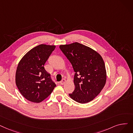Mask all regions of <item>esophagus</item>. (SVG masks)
Here are the masks:
<instances>
[{
  "instance_id": "obj_1",
  "label": "esophagus",
  "mask_w": 133,
  "mask_h": 133,
  "mask_svg": "<svg viewBox=\"0 0 133 133\" xmlns=\"http://www.w3.org/2000/svg\"><path fill=\"white\" fill-rule=\"evenodd\" d=\"M66 79H63L61 81V82H60V83L61 85H63V84H64L66 83Z\"/></svg>"
}]
</instances>
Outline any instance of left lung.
I'll return each instance as SVG.
<instances>
[{
  "mask_svg": "<svg viewBox=\"0 0 133 133\" xmlns=\"http://www.w3.org/2000/svg\"><path fill=\"white\" fill-rule=\"evenodd\" d=\"M59 48L75 72V89L69 94L70 97L82 104L92 101L106 83L105 66L102 56L94 50L78 42L61 45Z\"/></svg>",
  "mask_w": 133,
  "mask_h": 133,
  "instance_id": "left-lung-1",
  "label": "left lung"
}]
</instances>
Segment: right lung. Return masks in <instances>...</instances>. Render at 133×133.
<instances>
[{"mask_svg":"<svg viewBox=\"0 0 133 133\" xmlns=\"http://www.w3.org/2000/svg\"><path fill=\"white\" fill-rule=\"evenodd\" d=\"M55 45L40 44L22 57L17 68L16 84L28 101L39 103L48 97L56 86L44 65L55 49Z\"/></svg>","mask_w":133,"mask_h":133,"instance_id":"1","label":"right lung"}]
</instances>
